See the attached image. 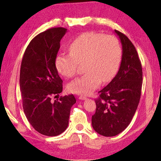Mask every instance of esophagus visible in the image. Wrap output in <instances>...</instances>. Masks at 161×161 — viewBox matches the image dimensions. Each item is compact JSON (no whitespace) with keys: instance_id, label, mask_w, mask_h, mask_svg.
I'll return each instance as SVG.
<instances>
[{"instance_id":"obj_1","label":"esophagus","mask_w":161,"mask_h":161,"mask_svg":"<svg viewBox=\"0 0 161 161\" xmlns=\"http://www.w3.org/2000/svg\"><path fill=\"white\" fill-rule=\"evenodd\" d=\"M79 99H80V100H86L87 97H84V96H80V97H79Z\"/></svg>"}]
</instances>
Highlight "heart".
I'll return each mask as SVG.
<instances>
[{
    "label": "heart",
    "mask_w": 161,
    "mask_h": 161,
    "mask_svg": "<svg viewBox=\"0 0 161 161\" xmlns=\"http://www.w3.org/2000/svg\"><path fill=\"white\" fill-rule=\"evenodd\" d=\"M70 53L60 54L56 58L58 72L70 78L77 73L78 64H84L86 73L68 85L72 93L88 95L102 82L111 81L118 70L122 59V47L114 36L86 32L77 37L69 47Z\"/></svg>",
    "instance_id": "b5f03b06"
}]
</instances>
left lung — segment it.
Returning <instances> with one entry per match:
<instances>
[{
  "label": "left lung",
  "instance_id": "1",
  "mask_svg": "<svg viewBox=\"0 0 161 161\" xmlns=\"http://www.w3.org/2000/svg\"><path fill=\"white\" fill-rule=\"evenodd\" d=\"M114 31L122 44L120 66L111 82L99 91L91 119L95 131L107 137L119 134L130 124L138 108L142 84V65L136 47L124 34Z\"/></svg>",
  "mask_w": 161,
  "mask_h": 161
}]
</instances>
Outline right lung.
Masks as SVG:
<instances>
[{
    "label": "right lung",
    "mask_w": 161,
    "mask_h": 161,
    "mask_svg": "<svg viewBox=\"0 0 161 161\" xmlns=\"http://www.w3.org/2000/svg\"><path fill=\"white\" fill-rule=\"evenodd\" d=\"M66 32V28H54L36 35L27 47L20 66L24 113L33 128L47 136H58L66 129L70 108L76 102L73 95L51 101L63 89L55 61Z\"/></svg>",
    "instance_id": "right-lung-1"
}]
</instances>
